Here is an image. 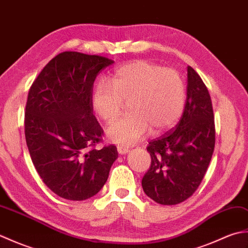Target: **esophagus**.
Returning <instances> with one entry per match:
<instances>
[{
  "instance_id": "esophagus-1",
  "label": "esophagus",
  "mask_w": 248,
  "mask_h": 248,
  "mask_svg": "<svg viewBox=\"0 0 248 248\" xmlns=\"http://www.w3.org/2000/svg\"><path fill=\"white\" fill-rule=\"evenodd\" d=\"M117 151H118L119 155H125V154H128V152H129V148H128V147L118 146L117 147Z\"/></svg>"
}]
</instances>
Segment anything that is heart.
Here are the masks:
<instances>
[{"instance_id": "1", "label": "heart", "mask_w": 248, "mask_h": 248, "mask_svg": "<svg viewBox=\"0 0 248 248\" xmlns=\"http://www.w3.org/2000/svg\"><path fill=\"white\" fill-rule=\"evenodd\" d=\"M124 101L129 114L112 121L105 135L109 141L130 146L154 132L170 128L183 112L186 88L180 75L148 61H135L116 68L108 81H100L92 93V108L100 119L118 115Z\"/></svg>"}]
</instances>
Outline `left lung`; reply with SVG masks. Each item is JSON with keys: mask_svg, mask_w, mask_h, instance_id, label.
<instances>
[{"mask_svg": "<svg viewBox=\"0 0 248 248\" xmlns=\"http://www.w3.org/2000/svg\"><path fill=\"white\" fill-rule=\"evenodd\" d=\"M214 145L211 97L202 78L188 66L186 107L180 121L147 147L151 164L141 180L145 194L168 205L191 197L208 170Z\"/></svg>", "mask_w": 248, "mask_h": 248, "instance_id": "left-lung-1", "label": "left lung"}]
</instances>
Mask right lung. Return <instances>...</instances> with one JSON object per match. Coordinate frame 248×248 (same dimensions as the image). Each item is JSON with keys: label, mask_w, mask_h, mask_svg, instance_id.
Segmentation results:
<instances>
[{"label": "right lung", "mask_w": 248, "mask_h": 248, "mask_svg": "<svg viewBox=\"0 0 248 248\" xmlns=\"http://www.w3.org/2000/svg\"><path fill=\"white\" fill-rule=\"evenodd\" d=\"M112 60L62 52L31 86L25 107V140L44 183L60 197L85 200L107 182L118 157L114 145L93 148L103 130L93 115L92 93L100 70Z\"/></svg>", "instance_id": "right-lung-1"}]
</instances>
